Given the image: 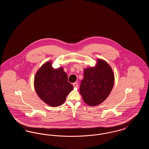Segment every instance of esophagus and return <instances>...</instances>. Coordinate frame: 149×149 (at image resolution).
<instances>
[{"label": "esophagus", "instance_id": "1", "mask_svg": "<svg viewBox=\"0 0 149 149\" xmlns=\"http://www.w3.org/2000/svg\"><path fill=\"white\" fill-rule=\"evenodd\" d=\"M72 85L74 86V87H75V88H78V84L77 83H74L73 84H72Z\"/></svg>", "mask_w": 149, "mask_h": 149}]
</instances>
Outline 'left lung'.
Segmentation results:
<instances>
[{"label": "left lung", "instance_id": "obj_1", "mask_svg": "<svg viewBox=\"0 0 149 149\" xmlns=\"http://www.w3.org/2000/svg\"><path fill=\"white\" fill-rule=\"evenodd\" d=\"M114 81V76L111 66L105 61L98 59L95 67L84 69L79 92L86 104L97 106L108 97Z\"/></svg>", "mask_w": 149, "mask_h": 149}]
</instances>
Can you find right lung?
<instances>
[{"label": "right lung", "instance_id": "obj_1", "mask_svg": "<svg viewBox=\"0 0 149 149\" xmlns=\"http://www.w3.org/2000/svg\"><path fill=\"white\" fill-rule=\"evenodd\" d=\"M34 86L38 96L50 106H59L73 89L63 68L54 69L51 62L43 65L36 74Z\"/></svg>", "mask_w": 149, "mask_h": 149}]
</instances>
